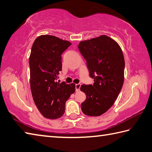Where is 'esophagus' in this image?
<instances>
[{
	"label": "esophagus",
	"instance_id": "obj_1",
	"mask_svg": "<svg viewBox=\"0 0 152 152\" xmlns=\"http://www.w3.org/2000/svg\"><path fill=\"white\" fill-rule=\"evenodd\" d=\"M80 86H81V84H76L75 87H76V91H80Z\"/></svg>",
	"mask_w": 152,
	"mask_h": 152
}]
</instances>
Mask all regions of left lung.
<instances>
[{
  "label": "left lung",
  "mask_w": 152,
  "mask_h": 152,
  "mask_svg": "<svg viewBox=\"0 0 152 152\" xmlns=\"http://www.w3.org/2000/svg\"><path fill=\"white\" fill-rule=\"evenodd\" d=\"M78 49L86 61L93 85L83 84L80 90L86 95L82 111L97 117L111 107L124 83V58L118 43L106 35L81 41Z\"/></svg>",
  "instance_id": "obj_1"
}]
</instances>
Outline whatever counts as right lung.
<instances>
[{"label":"right lung","mask_w":152,"mask_h":152,"mask_svg":"<svg viewBox=\"0 0 152 152\" xmlns=\"http://www.w3.org/2000/svg\"><path fill=\"white\" fill-rule=\"evenodd\" d=\"M71 43L53 35L35 40L29 59L30 87L35 105L45 117L56 119L63 115L65 103L75 91V84L57 82L62 70L61 55Z\"/></svg>","instance_id":"right-lung-1"}]
</instances>
